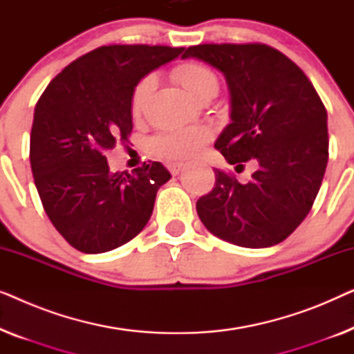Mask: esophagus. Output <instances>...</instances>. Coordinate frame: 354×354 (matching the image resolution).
<instances>
[{
  "instance_id": "esophagus-1",
  "label": "esophagus",
  "mask_w": 354,
  "mask_h": 354,
  "mask_svg": "<svg viewBox=\"0 0 354 354\" xmlns=\"http://www.w3.org/2000/svg\"><path fill=\"white\" fill-rule=\"evenodd\" d=\"M167 169H169V172L172 174V176H178V174L182 172L183 164H180V162H167Z\"/></svg>"
}]
</instances>
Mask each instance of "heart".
Instances as JSON below:
<instances>
[{
    "instance_id": "heart-1",
    "label": "heart",
    "mask_w": 354,
    "mask_h": 354,
    "mask_svg": "<svg viewBox=\"0 0 354 354\" xmlns=\"http://www.w3.org/2000/svg\"><path fill=\"white\" fill-rule=\"evenodd\" d=\"M171 74L177 84H180L193 98L200 101L211 100L219 91L217 74L205 62L183 61L174 67ZM153 88V77H145L135 86L132 100H130V109H132L133 118H138L143 113ZM207 137H209V133L203 127L162 130L148 140L147 148L153 156L161 158L169 162H178L193 156L206 143Z\"/></svg>"
}]
</instances>
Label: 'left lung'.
I'll return each instance as SVG.
<instances>
[{
	"mask_svg": "<svg viewBox=\"0 0 354 354\" xmlns=\"http://www.w3.org/2000/svg\"><path fill=\"white\" fill-rule=\"evenodd\" d=\"M224 72L232 122L214 143L229 164L254 162L248 183L214 169L196 201L207 230L229 243L266 248L283 241L311 211L328 161L327 111L306 74L264 43H205L182 57Z\"/></svg>",
	"mask_w": 354,
	"mask_h": 354,
	"instance_id": "8db88e82",
	"label": "left lung"
}]
</instances>
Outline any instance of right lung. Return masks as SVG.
I'll return each mask as SVG.
<instances>
[{"instance_id": "add662e5", "label": "right lung", "mask_w": 354, "mask_h": 354, "mask_svg": "<svg viewBox=\"0 0 354 354\" xmlns=\"http://www.w3.org/2000/svg\"><path fill=\"white\" fill-rule=\"evenodd\" d=\"M180 53L162 45L100 46L64 67L37 101L33 180L53 225L82 253H104L138 235L171 178L156 161L113 174L104 153L132 133L130 100L140 79Z\"/></svg>"}]
</instances>
